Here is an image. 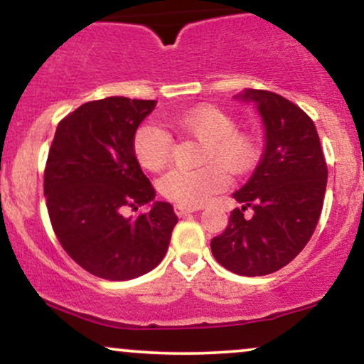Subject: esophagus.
<instances>
[{"mask_svg": "<svg viewBox=\"0 0 364 364\" xmlns=\"http://www.w3.org/2000/svg\"><path fill=\"white\" fill-rule=\"evenodd\" d=\"M200 210V207H186V205H176L174 207V212H176L178 217H186L190 214H193V212Z\"/></svg>", "mask_w": 364, "mask_h": 364, "instance_id": "obj_1", "label": "esophagus"}]
</instances>
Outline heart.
Instances as JSON below:
<instances>
[{"label": "heart", "mask_w": 364, "mask_h": 364, "mask_svg": "<svg viewBox=\"0 0 364 364\" xmlns=\"http://www.w3.org/2000/svg\"><path fill=\"white\" fill-rule=\"evenodd\" d=\"M174 127L202 141L198 169H174L161 179V193L171 202L198 207L228 186L231 174H243L257 159V144L248 133L240 132L232 116L215 106H200L174 118ZM173 141L168 132L154 123L136 129L133 150L136 161L147 171H161L168 164Z\"/></svg>", "instance_id": "obj_1"}]
</instances>
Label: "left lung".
Segmentation results:
<instances>
[{"label":"left lung","instance_id":"8db88e82","mask_svg":"<svg viewBox=\"0 0 364 364\" xmlns=\"http://www.w3.org/2000/svg\"><path fill=\"white\" fill-rule=\"evenodd\" d=\"M236 97L257 106L265 149L248 183L232 193L243 207L231 212L210 248L228 270L255 277L282 269L310 241L323 207L327 162L315 123L296 104L255 89ZM248 206L254 215L246 220Z\"/></svg>","mask_w":364,"mask_h":364}]
</instances>
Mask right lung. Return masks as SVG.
<instances>
[{
  "instance_id": "1",
  "label": "right lung",
  "mask_w": 364,
  "mask_h": 364,
  "mask_svg": "<svg viewBox=\"0 0 364 364\" xmlns=\"http://www.w3.org/2000/svg\"><path fill=\"white\" fill-rule=\"evenodd\" d=\"M156 104L128 97L82 104L60 121L49 149L44 196L54 232L82 269L107 281L156 269L178 223L168 202L124 215L156 198L133 150L136 128Z\"/></svg>"
}]
</instances>
